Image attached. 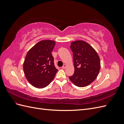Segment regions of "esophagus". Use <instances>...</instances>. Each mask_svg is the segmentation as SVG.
<instances>
[{
  "instance_id": "obj_1",
  "label": "esophagus",
  "mask_w": 124,
  "mask_h": 124,
  "mask_svg": "<svg viewBox=\"0 0 124 124\" xmlns=\"http://www.w3.org/2000/svg\"><path fill=\"white\" fill-rule=\"evenodd\" d=\"M66 68V65L65 64H64V65H63V66L62 67V69H65Z\"/></svg>"
}]
</instances>
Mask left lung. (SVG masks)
<instances>
[{
	"mask_svg": "<svg viewBox=\"0 0 124 124\" xmlns=\"http://www.w3.org/2000/svg\"><path fill=\"white\" fill-rule=\"evenodd\" d=\"M70 48L73 53L74 74L69 77L78 87H85L95 80L100 69L99 56L91 45L84 41L71 42Z\"/></svg>",
	"mask_w": 124,
	"mask_h": 124,
	"instance_id": "1",
	"label": "left lung"
}]
</instances>
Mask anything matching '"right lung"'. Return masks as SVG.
I'll use <instances>...</instances> for the list:
<instances>
[{
	"mask_svg": "<svg viewBox=\"0 0 124 124\" xmlns=\"http://www.w3.org/2000/svg\"><path fill=\"white\" fill-rule=\"evenodd\" d=\"M55 45L52 40L40 41L26 54L23 63L25 76L29 83L36 88L46 87L57 72L51 53Z\"/></svg>",
	"mask_w": 124,
	"mask_h": 124,
	"instance_id": "right-lung-1",
	"label": "right lung"
}]
</instances>
